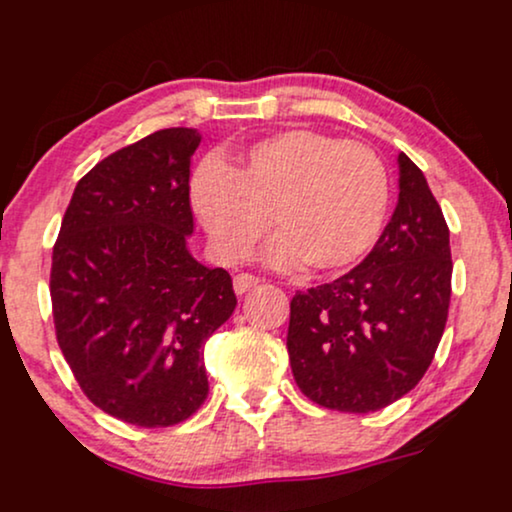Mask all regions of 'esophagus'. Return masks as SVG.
<instances>
[{"label": "esophagus", "mask_w": 512, "mask_h": 512, "mask_svg": "<svg viewBox=\"0 0 512 512\" xmlns=\"http://www.w3.org/2000/svg\"><path fill=\"white\" fill-rule=\"evenodd\" d=\"M256 285H258V278H256V275H249V273H237V275H234V280H232V287H234V292H237V294L249 292L251 287H256Z\"/></svg>", "instance_id": "obj_1"}]
</instances>
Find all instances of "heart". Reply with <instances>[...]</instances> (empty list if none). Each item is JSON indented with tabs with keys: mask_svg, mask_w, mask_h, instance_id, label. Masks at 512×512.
<instances>
[{
	"mask_svg": "<svg viewBox=\"0 0 512 512\" xmlns=\"http://www.w3.org/2000/svg\"><path fill=\"white\" fill-rule=\"evenodd\" d=\"M388 172L362 143L311 129H290L254 143L237 167L198 165L191 206L215 256L244 261L268 215L278 230L263 249L275 268L306 263L314 273H338L369 254L388 213Z\"/></svg>",
	"mask_w": 512,
	"mask_h": 512,
	"instance_id": "obj_1",
	"label": "heart"
}]
</instances>
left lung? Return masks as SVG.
Masks as SVG:
<instances>
[{
	"label": "left lung",
	"mask_w": 512,
	"mask_h": 512,
	"mask_svg": "<svg viewBox=\"0 0 512 512\" xmlns=\"http://www.w3.org/2000/svg\"><path fill=\"white\" fill-rule=\"evenodd\" d=\"M398 189L371 254L290 304L294 381L328 410L366 414L400 400L422 381L446 328L450 232L424 172L405 153Z\"/></svg>",
	"instance_id": "obj_1"
}]
</instances>
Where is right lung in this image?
Returning a JSON list of instances; mask_svg holds the SVG:
<instances>
[{
	"label": "right lung",
	"mask_w": 512,
	"mask_h": 512,
	"mask_svg": "<svg viewBox=\"0 0 512 512\" xmlns=\"http://www.w3.org/2000/svg\"><path fill=\"white\" fill-rule=\"evenodd\" d=\"M198 129H162L76 184L52 251L57 342L93 405L126 424L172 426L203 405L206 340L232 316L225 268L189 251Z\"/></svg>",
	"instance_id": "add662e5"
}]
</instances>
